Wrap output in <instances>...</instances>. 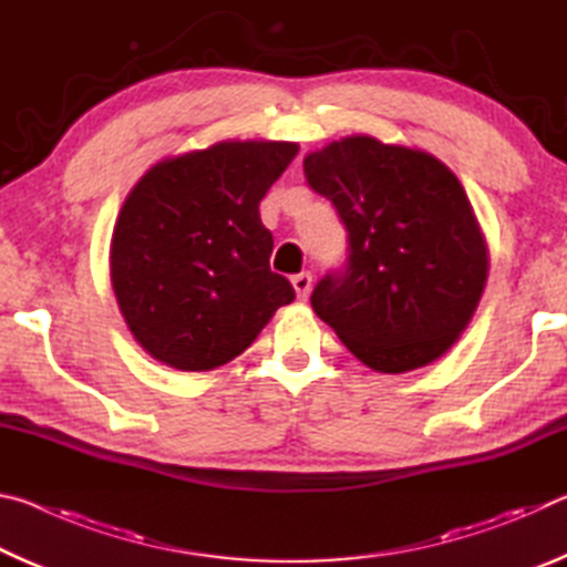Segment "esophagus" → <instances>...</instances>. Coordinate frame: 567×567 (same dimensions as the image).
Segmentation results:
<instances>
[{
  "instance_id": "esophagus-1",
  "label": "esophagus",
  "mask_w": 567,
  "mask_h": 567,
  "mask_svg": "<svg viewBox=\"0 0 567 567\" xmlns=\"http://www.w3.org/2000/svg\"><path fill=\"white\" fill-rule=\"evenodd\" d=\"M292 287H295V292H297V297H300V300H307V295H310V290H312V275L310 272L295 275Z\"/></svg>"
}]
</instances>
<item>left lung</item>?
<instances>
[{"label": "left lung", "instance_id": "obj_1", "mask_svg": "<svg viewBox=\"0 0 567 567\" xmlns=\"http://www.w3.org/2000/svg\"><path fill=\"white\" fill-rule=\"evenodd\" d=\"M330 199L348 257L312 290V310L378 372L437 360L467 328L487 280V252L463 185L420 150L344 137L305 157Z\"/></svg>", "mask_w": 567, "mask_h": 567}]
</instances>
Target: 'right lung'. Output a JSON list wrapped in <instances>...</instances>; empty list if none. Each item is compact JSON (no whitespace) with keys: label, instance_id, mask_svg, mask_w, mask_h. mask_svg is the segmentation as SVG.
<instances>
[{"label":"right lung","instance_id":"obj_1","mask_svg":"<svg viewBox=\"0 0 567 567\" xmlns=\"http://www.w3.org/2000/svg\"><path fill=\"white\" fill-rule=\"evenodd\" d=\"M292 142H219L152 167L112 235V287L137 342L177 370H215L255 342L295 290L270 270L260 203Z\"/></svg>","mask_w":567,"mask_h":567}]
</instances>
